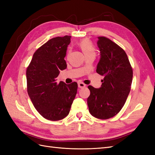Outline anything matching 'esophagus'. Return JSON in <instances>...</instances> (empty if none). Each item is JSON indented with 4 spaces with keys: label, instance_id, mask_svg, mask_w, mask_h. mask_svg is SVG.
Instances as JSON below:
<instances>
[{
    "label": "esophagus",
    "instance_id": "esophagus-1",
    "mask_svg": "<svg viewBox=\"0 0 155 155\" xmlns=\"http://www.w3.org/2000/svg\"><path fill=\"white\" fill-rule=\"evenodd\" d=\"M78 87H79V88H84V87H86V84H84V83H78Z\"/></svg>",
    "mask_w": 155,
    "mask_h": 155
}]
</instances>
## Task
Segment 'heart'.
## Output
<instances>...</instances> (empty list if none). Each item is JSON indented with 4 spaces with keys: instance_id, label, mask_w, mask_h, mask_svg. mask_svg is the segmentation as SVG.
<instances>
[{
    "instance_id": "obj_1",
    "label": "heart",
    "mask_w": 155,
    "mask_h": 155,
    "mask_svg": "<svg viewBox=\"0 0 155 155\" xmlns=\"http://www.w3.org/2000/svg\"><path fill=\"white\" fill-rule=\"evenodd\" d=\"M79 45L86 57L88 56H95L96 54V49L94 48V46L88 39H84L80 42ZM69 52H70V49H68V53Z\"/></svg>"
}]
</instances>
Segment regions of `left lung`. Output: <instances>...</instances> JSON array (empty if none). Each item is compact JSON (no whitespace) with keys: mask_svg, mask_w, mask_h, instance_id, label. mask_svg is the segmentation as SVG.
I'll use <instances>...</instances> for the list:
<instances>
[{"mask_svg":"<svg viewBox=\"0 0 155 155\" xmlns=\"http://www.w3.org/2000/svg\"><path fill=\"white\" fill-rule=\"evenodd\" d=\"M100 60L97 72L104 76L101 87L88 86L87 98L90 113L99 119H108L118 113L126 102L133 81V69L126 52L106 37H98Z\"/></svg>","mask_w":155,"mask_h":155,"instance_id":"left-lung-1","label":"left lung"}]
</instances>
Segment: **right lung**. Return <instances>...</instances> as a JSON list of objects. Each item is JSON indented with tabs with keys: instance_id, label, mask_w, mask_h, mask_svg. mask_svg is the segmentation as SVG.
Listing matches in <instances>:
<instances>
[{
	"instance_id": "add662e5",
	"label": "right lung",
	"mask_w": 155,
	"mask_h": 155,
	"mask_svg": "<svg viewBox=\"0 0 155 155\" xmlns=\"http://www.w3.org/2000/svg\"><path fill=\"white\" fill-rule=\"evenodd\" d=\"M71 36L55 37L38 48L27 69V91L35 108L46 119L59 120L68 114L77 94L76 82L57 84L60 71L67 68L64 57Z\"/></svg>"
}]
</instances>
